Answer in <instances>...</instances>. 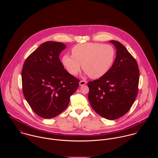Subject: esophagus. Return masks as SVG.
I'll return each mask as SVG.
<instances>
[{
	"mask_svg": "<svg viewBox=\"0 0 158 158\" xmlns=\"http://www.w3.org/2000/svg\"><path fill=\"white\" fill-rule=\"evenodd\" d=\"M86 84V81H85V80H81L80 81V83H79V85H80V86H84V85H85Z\"/></svg>",
	"mask_w": 158,
	"mask_h": 158,
	"instance_id": "esophagus-1",
	"label": "esophagus"
}]
</instances>
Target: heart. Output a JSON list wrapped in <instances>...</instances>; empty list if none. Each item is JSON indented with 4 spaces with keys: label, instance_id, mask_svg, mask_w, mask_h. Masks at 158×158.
Segmentation results:
<instances>
[{
    "label": "heart",
    "instance_id": "heart-1",
    "mask_svg": "<svg viewBox=\"0 0 158 158\" xmlns=\"http://www.w3.org/2000/svg\"><path fill=\"white\" fill-rule=\"evenodd\" d=\"M72 56L66 54L62 63L68 72L76 75L83 69L90 78L96 79L105 75L112 67L115 58V50L110 44L85 43L75 45Z\"/></svg>",
    "mask_w": 158,
    "mask_h": 158
}]
</instances>
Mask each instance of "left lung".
Listing matches in <instances>:
<instances>
[{"mask_svg": "<svg viewBox=\"0 0 158 158\" xmlns=\"http://www.w3.org/2000/svg\"><path fill=\"white\" fill-rule=\"evenodd\" d=\"M113 66L103 77L89 81L88 99L93 110L108 120H115L130 110L138 93L139 70L134 57L120 43Z\"/></svg>", "mask_w": 158, "mask_h": 158, "instance_id": "8db88e82", "label": "left lung"}]
</instances>
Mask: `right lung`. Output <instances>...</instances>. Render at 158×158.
Returning a JSON list of instances; mask_svg holds the SVG:
<instances>
[{"mask_svg":"<svg viewBox=\"0 0 158 158\" xmlns=\"http://www.w3.org/2000/svg\"><path fill=\"white\" fill-rule=\"evenodd\" d=\"M66 48L62 43H43L25 60L22 70L23 95L32 110L44 118H53L68 107L80 80L60 60Z\"/></svg>","mask_w":158,"mask_h":158,"instance_id":"right-lung-1","label":"right lung"}]
</instances>
